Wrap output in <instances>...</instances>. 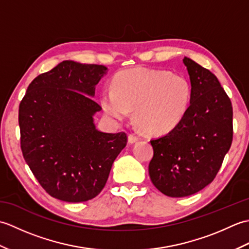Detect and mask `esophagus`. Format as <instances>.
I'll return each instance as SVG.
<instances>
[{"label":"esophagus","instance_id":"1","mask_svg":"<svg viewBox=\"0 0 249 249\" xmlns=\"http://www.w3.org/2000/svg\"><path fill=\"white\" fill-rule=\"evenodd\" d=\"M138 140H139V137L138 136H136L134 134H130L128 136V142H129V143H135V142H137Z\"/></svg>","mask_w":249,"mask_h":249}]
</instances>
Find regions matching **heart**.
<instances>
[{
  "label": "heart",
  "instance_id": "b5f03b06",
  "mask_svg": "<svg viewBox=\"0 0 249 249\" xmlns=\"http://www.w3.org/2000/svg\"><path fill=\"white\" fill-rule=\"evenodd\" d=\"M192 87L183 76L166 71L136 68L121 72L113 89L102 93L100 105L109 118L121 121L135 109V121L145 133L172 130L186 114Z\"/></svg>",
  "mask_w": 249,
  "mask_h": 249
}]
</instances>
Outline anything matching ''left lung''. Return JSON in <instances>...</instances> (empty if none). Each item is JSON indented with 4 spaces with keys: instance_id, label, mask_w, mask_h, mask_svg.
I'll return each mask as SVG.
<instances>
[{
    "instance_id": "obj_1",
    "label": "left lung",
    "mask_w": 249,
    "mask_h": 249,
    "mask_svg": "<svg viewBox=\"0 0 249 249\" xmlns=\"http://www.w3.org/2000/svg\"><path fill=\"white\" fill-rule=\"evenodd\" d=\"M192 98L179 124L151 140L149 174L154 186L173 198L203 189L215 178L233 138L232 104L218 79L188 57Z\"/></svg>"
}]
</instances>
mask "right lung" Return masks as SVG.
I'll return each mask as SVG.
<instances>
[{"instance_id": "1", "label": "right lung", "mask_w": 249, "mask_h": 249, "mask_svg": "<svg viewBox=\"0 0 249 249\" xmlns=\"http://www.w3.org/2000/svg\"><path fill=\"white\" fill-rule=\"evenodd\" d=\"M107 71L63 61L37 76L19 105L20 145L32 173L51 197L83 202L102 192L127 144L124 131L102 133L93 115L95 86Z\"/></svg>"}]
</instances>
